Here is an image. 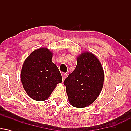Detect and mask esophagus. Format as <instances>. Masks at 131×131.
<instances>
[{"instance_id":"obj_1","label":"esophagus","mask_w":131,"mask_h":131,"mask_svg":"<svg viewBox=\"0 0 131 131\" xmlns=\"http://www.w3.org/2000/svg\"><path fill=\"white\" fill-rule=\"evenodd\" d=\"M61 75H62V78H63V81H64V79H65L66 77H67V74L64 73H63L62 74H61Z\"/></svg>"}]
</instances>
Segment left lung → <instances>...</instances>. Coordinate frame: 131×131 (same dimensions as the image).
<instances>
[{
    "instance_id": "left-lung-1",
    "label": "left lung",
    "mask_w": 131,
    "mask_h": 131,
    "mask_svg": "<svg viewBox=\"0 0 131 131\" xmlns=\"http://www.w3.org/2000/svg\"><path fill=\"white\" fill-rule=\"evenodd\" d=\"M103 80V70L98 58L89 52L81 53L74 71L64 81L70 104L84 108L92 103L101 92Z\"/></svg>"
}]
</instances>
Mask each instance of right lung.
Instances as JSON below:
<instances>
[{"instance_id":"1","label":"right lung","mask_w":131,"mask_h":131,"mask_svg":"<svg viewBox=\"0 0 131 131\" xmlns=\"http://www.w3.org/2000/svg\"><path fill=\"white\" fill-rule=\"evenodd\" d=\"M52 58V52L40 48L30 54L23 64V86L28 95L37 101L49 98L57 84L62 82L60 72Z\"/></svg>"}]
</instances>
